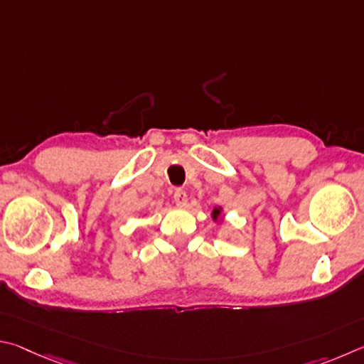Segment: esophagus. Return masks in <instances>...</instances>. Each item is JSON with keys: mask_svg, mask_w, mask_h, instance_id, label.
I'll use <instances>...</instances> for the list:
<instances>
[{"mask_svg": "<svg viewBox=\"0 0 364 364\" xmlns=\"http://www.w3.org/2000/svg\"><path fill=\"white\" fill-rule=\"evenodd\" d=\"M174 203L177 206H186L187 205V193L186 190L177 188L174 192Z\"/></svg>", "mask_w": 364, "mask_h": 364, "instance_id": "34e87169", "label": "esophagus"}]
</instances>
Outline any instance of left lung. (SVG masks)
<instances>
[{
  "instance_id": "left-lung-1",
  "label": "left lung",
  "mask_w": 364,
  "mask_h": 364,
  "mask_svg": "<svg viewBox=\"0 0 364 364\" xmlns=\"http://www.w3.org/2000/svg\"><path fill=\"white\" fill-rule=\"evenodd\" d=\"M219 214V209H214V218Z\"/></svg>"
}]
</instances>
